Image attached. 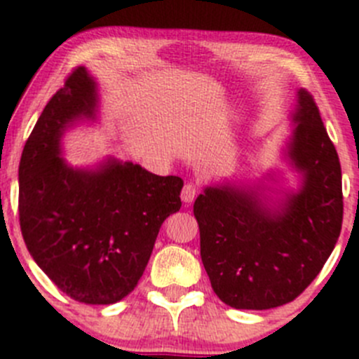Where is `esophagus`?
Wrapping results in <instances>:
<instances>
[{
	"label": "esophagus",
	"mask_w": 359,
	"mask_h": 359,
	"mask_svg": "<svg viewBox=\"0 0 359 359\" xmlns=\"http://www.w3.org/2000/svg\"><path fill=\"white\" fill-rule=\"evenodd\" d=\"M196 195H198V187H196V184L187 182L186 186L182 187L180 198H182L184 203H191V202H193V200L196 198Z\"/></svg>",
	"instance_id": "34e87169"
}]
</instances>
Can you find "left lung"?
<instances>
[{"instance_id": "left-lung-1", "label": "left lung", "mask_w": 359, "mask_h": 359, "mask_svg": "<svg viewBox=\"0 0 359 359\" xmlns=\"http://www.w3.org/2000/svg\"><path fill=\"white\" fill-rule=\"evenodd\" d=\"M285 157L301 187L269 203L257 189L209 186L193 212L210 285L237 310H269L296 299L320 273L344 217L341 170L316 100L297 92Z\"/></svg>"}]
</instances>
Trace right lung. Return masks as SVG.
Returning a JSON list of instances; mask_svg holds the SVG:
<instances>
[{"mask_svg":"<svg viewBox=\"0 0 359 359\" xmlns=\"http://www.w3.org/2000/svg\"><path fill=\"white\" fill-rule=\"evenodd\" d=\"M97 83L72 70L36 120L19 163V223L36 266L74 301L111 304L138 285L163 221L182 205L180 177L108 157L72 168L62 136L95 120Z\"/></svg>","mask_w":359,"mask_h":359,"instance_id":"1","label":"right lung"}]
</instances>
